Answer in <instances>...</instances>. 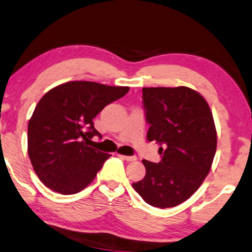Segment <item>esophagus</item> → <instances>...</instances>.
I'll return each mask as SVG.
<instances>
[{"instance_id":"esophagus-1","label":"esophagus","mask_w":252,"mask_h":252,"mask_svg":"<svg viewBox=\"0 0 252 252\" xmlns=\"http://www.w3.org/2000/svg\"><path fill=\"white\" fill-rule=\"evenodd\" d=\"M121 158H123L124 160L127 161V162H131V161H135L136 160V157L135 155H132V157H127V155H120Z\"/></svg>"}]
</instances>
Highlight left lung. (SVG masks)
Masks as SVG:
<instances>
[{"label":"left lung","instance_id":"1","mask_svg":"<svg viewBox=\"0 0 252 252\" xmlns=\"http://www.w3.org/2000/svg\"><path fill=\"white\" fill-rule=\"evenodd\" d=\"M148 141L161 147L159 163L142 160L146 175L133 188L146 203L170 208L197 190L212 168L217 134L209 105L194 90L142 89Z\"/></svg>","mask_w":252,"mask_h":252}]
</instances>
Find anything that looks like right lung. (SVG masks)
Wrapping results in <instances>:
<instances>
[{"mask_svg": "<svg viewBox=\"0 0 252 252\" xmlns=\"http://www.w3.org/2000/svg\"><path fill=\"white\" fill-rule=\"evenodd\" d=\"M128 90L79 80L56 86L43 95L28 124V153L46 187L71 195L94 180L110 154L92 147L91 139L100 135L92 120Z\"/></svg>", "mask_w": 252, "mask_h": 252, "instance_id": "obj_1", "label": "right lung"}]
</instances>
